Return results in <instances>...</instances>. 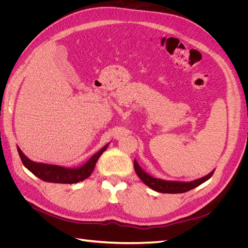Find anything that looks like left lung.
Wrapping results in <instances>:
<instances>
[{
  "instance_id": "obj_1",
  "label": "left lung",
  "mask_w": 248,
  "mask_h": 248,
  "mask_svg": "<svg viewBox=\"0 0 248 248\" xmlns=\"http://www.w3.org/2000/svg\"><path fill=\"white\" fill-rule=\"evenodd\" d=\"M134 170H136L137 175L140 177L141 181L155 191H158L161 193H183L196 188V187H198L202 183L206 182L207 180L212 177L215 170H213L211 172H209L205 177L197 179L194 180V181L190 182L168 181V180L154 178L142 170L136 159H134Z\"/></svg>"
}]
</instances>
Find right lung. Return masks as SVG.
<instances>
[{"label":"right lung","instance_id":"right-lung-1","mask_svg":"<svg viewBox=\"0 0 248 248\" xmlns=\"http://www.w3.org/2000/svg\"><path fill=\"white\" fill-rule=\"evenodd\" d=\"M109 144H107L98 152L95 153L85 164L78 168H64L56 164H47L42 162H35L22 153L21 150L17 147V151L20 159L24 166L33 174L43 180L46 182L50 183H62V184H73L82 181L91 176L95 169V164L98 160L101 154L106 151Z\"/></svg>","mask_w":248,"mask_h":248}]
</instances>
